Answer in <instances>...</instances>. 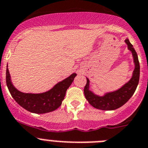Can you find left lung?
Here are the masks:
<instances>
[{"label":"left lung","instance_id":"8db88e82","mask_svg":"<svg viewBox=\"0 0 148 148\" xmlns=\"http://www.w3.org/2000/svg\"><path fill=\"white\" fill-rule=\"evenodd\" d=\"M125 42L127 44L129 51L132 53L134 58L135 67L133 71L132 77L130 80L123 85L120 88L114 91L106 93L103 96L97 95L90 90V80L88 77H86L87 83L84 88V94L88 102L95 108L102 110H113L122 107L132 97L139 84L140 66L138 56L135 49L133 47V45L130 43L127 38H126Z\"/></svg>","mask_w":148,"mask_h":148}]
</instances>
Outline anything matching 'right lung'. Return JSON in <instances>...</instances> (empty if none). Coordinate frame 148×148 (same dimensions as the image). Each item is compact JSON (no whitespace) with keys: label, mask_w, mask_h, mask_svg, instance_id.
I'll list each match as a JSON object with an SVG mask.
<instances>
[{"label":"right lung","mask_w":148,"mask_h":148,"mask_svg":"<svg viewBox=\"0 0 148 148\" xmlns=\"http://www.w3.org/2000/svg\"><path fill=\"white\" fill-rule=\"evenodd\" d=\"M6 67H8V65ZM77 74L71 75L57 83L52 88L40 94L23 93L13 86L9 69L6 68V85L13 99L29 112L34 114H46L58 109L64 99L66 93L74 81Z\"/></svg>","instance_id":"add662e5"}]
</instances>
